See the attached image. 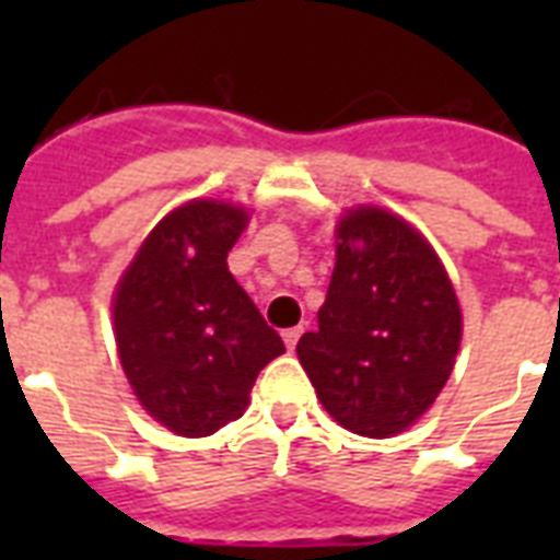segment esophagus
Masks as SVG:
<instances>
[{
    "mask_svg": "<svg viewBox=\"0 0 560 560\" xmlns=\"http://www.w3.org/2000/svg\"><path fill=\"white\" fill-rule=\"evenodd\" d=\"M302 334H305V328H302V325H296V328H288V331L281 334V337H284V346H288V351L296 349V342Z\"/></svg>",
    "mask_w": 560,
    "mask_h": 560,
    "instance_id": "obj_1",
    "label": "esophagus"
}]
</instances>
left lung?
Here are the masks:
<instances>
[{"instance_id": "1", "label": "left lung", "mask_w": 560, "mask_h": 560, "mask_svg": "<svg viewBox=\"0 0 560 560\" xmlns=\"http://www.w3.org/2000/svg\"><path fill=\"white\" fill-rule=\"evenodd\" d=\"M459 340V299L433 246L377 206L346 211L319 328L296 346L328 416L369 439L407 430L439 398Z\"/></svg>"}]
</instances>
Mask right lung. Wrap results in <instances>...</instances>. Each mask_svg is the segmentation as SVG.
I'll return each instance as SVG.
<instances>
[{
    "label": "right lung",
    "mask_w": 560,
    "mask_h": 560,
    "mask_svg": "<svg viewBox=\"0 0 560 560\" xmlns=\"http://www.w3.org/2000/svg\"><path fill=\"white\" fill-rule=\"evenodd\" d=\"M241 206L191 200L153 226L113 299L121 369L171 433L200 439L244 416L249 392L284 342L229 272Z\"/></svg>",
    "instance_id": "obj_1"
}]
</instances>
